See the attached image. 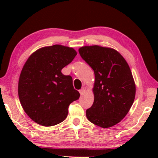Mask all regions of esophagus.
<instances>
[{
  "label": "esophagus",
  "mask_w": 158,
  "mask_h": 158,
  "mask_svg": "<svg viewBox=\"0 0 158 158\" xmlns=\"http://www.w3.org/2000/svg\"><path fill=\"white\" fill-rule=\"evenodd\" d=\"M85 86L83 87L81 90H79V93H80V94H81V95H84L85 93Z\"/></svg>",
  "instance_id": "esophagus-1"
}]
</instances>
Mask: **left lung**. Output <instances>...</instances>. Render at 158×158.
Masks as SVG:
<instances>
[{"label": "left lung", "mask_w": 158, "mask_h": 158, "mask_svg": "<svg viewBox=\"0 0 158 158\" xmlns=\"http://www.w3.org/2000/svg\"><path fill=\"white\" fill-rule=\"evenodd\" d=\"M79 52L95 74L94 102L86 110L87 118L101 127L114 126L124 118L135 100L136 87L130 67L111 48L85 46Z\"/></svg>", "instance_id": "left-lung-1"}]
</instances>
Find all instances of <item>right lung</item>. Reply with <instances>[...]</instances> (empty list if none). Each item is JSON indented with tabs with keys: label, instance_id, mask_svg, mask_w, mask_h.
Listing matches in <instances>:
<instances>
[{
	"label": "right lung",
	"instance_id": "obj_1",
	"mask_svg": "<svg viewBox=\"0 0 158 158\" xmlns=\"http://www.w3.org/2000/svg\"><path fill=\"white\" fill-rule=\"evenodd\" d=\"M76 55L73 48L55 44L37 50L23 65L19 98L23 110L36 123L49 127L63 122L69 105L79 98L72 77L61 73Z\"/></svg>",
	"mask_w": 158,
	"mask_h": 158
}]
</instances>
